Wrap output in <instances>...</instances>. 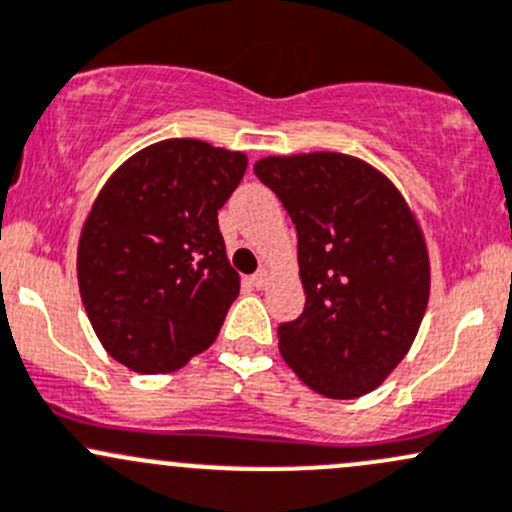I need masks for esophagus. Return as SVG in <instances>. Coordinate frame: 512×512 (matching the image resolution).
I'll use <instances>...</instances> for the list:
<instances>
[{
    "instance_id": "obj_1",
    "label": "esophagus",
    "mask_w": 512,
    "mask_h": 512,
    "mask_svg": "<svg viewBox=\"0 0 512 512\" xmlns=\"http://www.w3.org/2000/svg\"><path fill=\"white\" fill-rule=\"evenodd\" d=\"M270 272H267V270H260V272H257V274H252V279H250V282L252 284H255V287L257 289H265L267 287V284H270Z\"/></svg>"
}]
</instances>
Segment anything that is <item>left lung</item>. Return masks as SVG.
<instances>
[{
  "label": "left lung",
  "instance_id": "obj_1",
  "mask_svg": "<svg viewBox=\"0 0 512 512\" xmlns=\"http://www.w3.org/2000/svg\"><path fill=\"white\" fill-rule=\"evenodd\" d=\"M297 228L306 304L279 324V353L304 385L355 400L410 351L429 301V252L405 196L375 166L338 152L265 157Z\"/></svg>",
  "mask_w": 512,
  "mask_h": 512
}]
</instances>
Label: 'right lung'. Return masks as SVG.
<instances>
[{
	"mask_svg": "<svg viewBox=\"0 0 512 512\" xmlns=\"http://www.w3.org/2000/svg\"><path fill=\"white\" fill-rule=\"evenodd\" d=\"M245 169L242 152L164 139L102 186L80 233L78 287L117 363L174 373L215 341L240 292L218 211Z\"/></svg>",
	"mask_w": 512,
	"mask_h": 512,
	"instance_id": "obj_1",
	"label": "right lung"
}]
</instances>
